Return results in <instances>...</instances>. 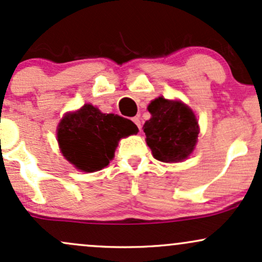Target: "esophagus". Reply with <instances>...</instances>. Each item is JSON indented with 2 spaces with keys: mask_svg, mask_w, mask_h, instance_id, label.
Segmentation results:
<instances>
[{
  "mask_svg": "<svg viewBox=\"0 0 262 262\" xmlns=\"http://www.w3.org/2000/svg\"><path fill=\"white\" fill-rule=\"evenodd\" d=\"M132 121H133L134 123H135V125H137L138 128H141V125H140V119L138 118V117H134V118H132Z\"/></svg>",
  "mask_w": 262,
  "mask_h": 262,
  "instance_id": "obj_1",
  "label": "esophagus"
}]
</instances>
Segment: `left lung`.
<instances>
[{
  "label": "left lung",
  "instance_id": "1",
  "mask_svg": "<svg viewBox=\"0 0 262 262\" xmlns=\"http://www.w3.org/2000/svg\"><path fill=\"white\" fill-rule=\"evenodd\" d=\"M148 110L151 118L143 129L154 158L162 162H177L187 158L200 133L193 112L182 102L162 97L152 101Z\"/></svg>",
  "mask_w": 262,
  "mask_h": 262
}]
</instances>
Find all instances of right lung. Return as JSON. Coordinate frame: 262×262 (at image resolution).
I'll use <instances>...</instances> for the list:
<instances>
[{"mask_svg": "<svg viewBox=\"0 0 262 262\" xmlns=\"http://www.w3.org/2000/svg\"><path fill=\"white\" fill-rule=\"evenodd\" d=\"M138 133L137 125L118 114L101 113L85 104L62 118L58 128V141L62 155L79 170L93 172L112 160L121 138Z\"/></svg>", "mask_w": 262, "mask_h": 262, "instance_id": "obj_1", "label": "right lung"}]
</instances>
